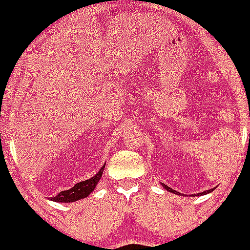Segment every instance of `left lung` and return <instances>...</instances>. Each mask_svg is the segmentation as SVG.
Wrapping results in <instances>:
<instances>
[{"instance_id": "obj_1", "label": "left lung", "mask_w": 250, "mask_h": 250, "mask_svg": "<svg viewBox=\"0 0 250 250\" xmlns=\"http://www.w3.org/2000/svg\"><path fill=\"white\" fill-rule=\"evenodd\" d=\"M163 186H165V188H167L168 191H170V192H173V193H178L176 192V191H174L173 188H168L167 185H165V184H163ZM211 191L213 190H208V191H204V192H202V193H200V195H206V193H209V192H211Z\"/></svg>"}]
</instances>
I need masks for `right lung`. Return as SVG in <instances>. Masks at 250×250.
Here are the masks:
<instances>
[{"mask_svg": "<svg viewBox=\"0 0 250 250\" xmlns=\"http://www.w3.org/2000/svg\"><path fill=\"white\" fill-rule=\"evenodd\" d=\"M105 166H103L102 169L97 173V175H94L93 178L88 179V180L81 181V183L76 184L74 188H71L70 190L62 191V192L58 193L57 196L52 197V201L55 202H75V201L81 200V198H84L87 196H89V193H92V191L94 190L95 186H97L98 181L102 178L103 170H104Z\"/></svg>", "mask_w": 250, "mask_h": 250, "instance_id": "1", "label": "right lung"}]
</instances>
